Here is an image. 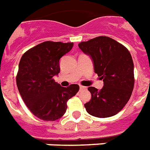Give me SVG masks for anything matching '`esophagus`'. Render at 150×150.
Instances as JSON below:
<instances>
[{"instance_id":"34e87169","label":"esophagus","mask_w":150,"mask_h":150,"mask_svg":"<svg viewBox=\"0 0 150 150\" xmlns=\"http://www.w3.org/2000/svg\"><path fill=\"white\" fill-rule=\"evenodd\" d=\"M86 89V87L85 86H79V89H80V91H82V90H83V89Z\"/></svg>"}]
</instances>
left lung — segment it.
Masks as SVG:
<instances>
[{
    "instance_id": "1",
    "label": "left lung",
    "mask_w": 150,
    "mask_h": 150,
    "mask_svg": "<svg viewBox=\"0 0 150 150\" xmlns=\"http://www.w3.org/2000/svg\"><path fill=\"white\" fill-rule=\"evenodd\" d=\"M79 47L93 61L95 72L103 81L98 90L89 87L91 100L85 103L86 111L96 117H109L120 112L132 93L134 64L127 48L108 36L81 42Z\"/></svg>"
}]
</instances>
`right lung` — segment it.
<instances>
[{
  "label": "right lung",
  "mask_w": 150,
  "mask_h": 150,
  "mask_svg": "<svg viewBox=\"0 0 150 150\" xmlns=\"http://www.w3.org/2000/svg\"><path fill=\"white\" fill-rule=\"evenodd\" d=\"M73 45L46 41L27 50L20 60L16 76L18 89L32 114L41 120L61 118L65 114L68 100L79 90V85L65 88L53 79L60 72V59Z\"/></svg>",
  "instance_id": "add662e5"
}]
</instances>
